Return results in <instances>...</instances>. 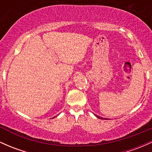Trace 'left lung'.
I'll list each match as a JSON object with an SVG mask.
<instances>
[{"label":"left lung","mask_w":152,"mask_h":152,"mask_svg":"<svg viewBox=\"0 0 152 152\" xmlns=\"http://www.w3.org/2000/svg\"><path fill=\"white\" fill-rule=\"evenodd\" d=\"M95 116H96L97 118H100V119H104V118H102V117H100V116H98V115H95ZM105 119H106V118H105Z\"/></svg>","instance_id":"obj_1"}]
</instances>
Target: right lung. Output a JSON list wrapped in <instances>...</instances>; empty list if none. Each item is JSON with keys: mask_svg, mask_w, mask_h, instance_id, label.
Instances as JSON below:
<instances>
[{"mask_svg": "<svg viewBox=\"0 0 152 152\" xmlns=\"http://www.w3.org/2000/svg\"><path fill=\"white\" fill-rule=\"evenodd\" d=\"M54 117H55V116H54Z\"/></svg>", "mask_w": 152, "mask_h": 152, "instance_id": "1", "label": "right lung"}]
</instances>
